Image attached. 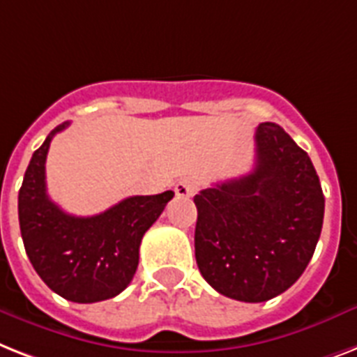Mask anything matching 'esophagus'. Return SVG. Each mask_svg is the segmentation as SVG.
Listing matches in <instances>:
<instances>
[{"mask_svg": "<svg viewBox=\"0 0 357 357\" xmlns=\"http://www.w3.org/2000/svg\"><path fill=\"white\" fill-rule=\"evenodd\" d=\"M174 190H176V196H179V198H190V196L196 194V183L192 179H179Z\"/></svg>", "mask_w": 357, "mask_h": 357, "instance_id": "34e87169", "label": "esophagus"}]
</instances>
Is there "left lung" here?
<instances>
[{"instance_id": "obj_1", "label": "left lung", "mask_w": 357, "mask_h": 357, "mask_svg": "<svg viewBox=\"0 0 357 357\" xmlns=\"http://www.w3.org/2000/svg\"><path fill=\"white\" fill-rule=\"evenodd\" d=\"M245 176L194 196L199 273L218 294L264 303L297 282L314 257L324 196L312 159L275 123L255 132Z\"/></svg>"}]
</instances>
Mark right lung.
Segmentation results:
<instances>
[{
    "label": "right lung",
    "mask_w": 357,
    "mask_h": 357,
    "mask_svg": "<svg viewBox=\"0 0 357 357\" xmlns=\"http://www.w3.org/2000/svg\"><path fill=\"white\" fill-rule=\"evenodd\" d=\"M68 126H56L31 158L18 194L20 231L33 268L54 294L73 303H98L132 282L143 234L174 192L132 196L86 218L63 213L47 196L45 159L51 139Z\"/></svg>",
    "instance_id": "1"
}]
</instances>
